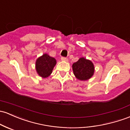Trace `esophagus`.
<instances>
[{
  "label": "esophagus",
  "instance_id": "esophagus-1",
  "mask_svg": "<svg viewBox=\"0 0 130 130\" xmlns=\"http://www.w3.org/2000/svg\"><path fill=\"white\" fill-rule=\"evenodd\" d=\"M61 60H62V61H65V62H67V61H68V58L65 57H62L61 58Z\"/></svg>",
  "mask_w": 130,
  "mask_h": 130
}]
</instances>
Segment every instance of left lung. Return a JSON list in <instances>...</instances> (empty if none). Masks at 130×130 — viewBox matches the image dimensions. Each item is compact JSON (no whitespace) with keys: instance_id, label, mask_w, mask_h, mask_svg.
I'll use <instances>...</instances> for the list:
<instances>
[{"instance_id":"obj_1","label":"left lung","mask_w":130,"mask_h":130,"mask_svg":"<svg viewBox=\"0 0 130 130\" xmlns=\"http://www.w3.org/2000/svg\"><path fill=\"white\" fill-rule=\"evenodd\" d=\"M74 75L79 80L85 81L89 79L94 72V67L91 61L80 58L72 65Z\"/></svg>"}]
</instances>
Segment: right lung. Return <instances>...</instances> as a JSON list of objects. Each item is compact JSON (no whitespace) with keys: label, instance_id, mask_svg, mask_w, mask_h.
<instances>
[{"label":"right lung","instance_id":"add662e5","mask_svg":"<svg viewBox=\"0 0 130 130\" xmlns=\"http://www.w3.org/2000/svg\"><path fill=\"white\" fill-rule=\"evenodd\" d=\"M55 64L56 60L45 54L37 59L36 69L40 76L47 78L52 73Z\"/></svg>","mask_w":130,"mask_h":130}]
</instances>
